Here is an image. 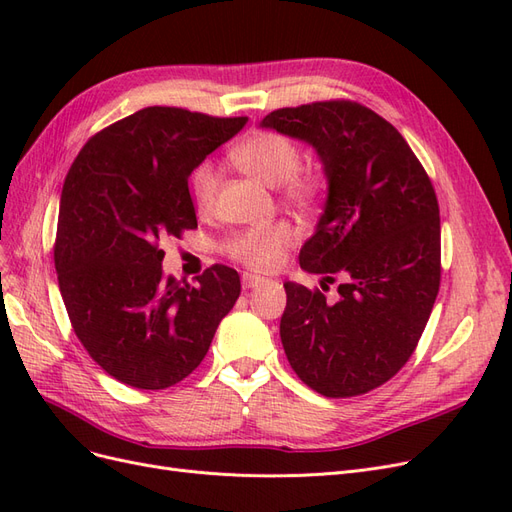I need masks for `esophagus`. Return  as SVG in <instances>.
I'll list each match as a JSON object with an SVG mask.
<instances>
[{
    "mask_svg": "<svg viewBox=\"0 0 512 512\" xmlns=\"http://www.w3.org/2000/svg\"><path fill=\"white\" fill-rule=\"evenodd\" d=\"M241 282H243V288H245V290H250V288L260 286L265 280H262V277H258V275H252V273H243Z\"/></svg>",
    "mask_w": 512,
    "mask_h": 512,
    "instance_id": "esophagus-1",
    "label": "esophagus"
}]
</instances>
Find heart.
Wrapping results in <instances>:
<instances>
[{"instance_id": "b5f03b06", "label": "heart", "mask_w": 512, "mask_h": 512, "mask_svg": "<svg viewBox=\"0 0 512 512\" xmlns=\"http://www.w3.org/2000/svg\"><path fill=\"white\" fill-rule=\"evenodd\" d=\"M230 160L241 173L277 188L288 205L297 209H312L322 194V179L312 170L301 168V151L292 138L262 130L254 132L230 151ZM218 173L213 164L203 162L194 168L190 188L200 211H209L218 198ZM294 241V230L286 222L262 228H247L235 232L226 243L224 252L230 260L252 271H271L282 260Z\"/></svg>"}]
</instances>
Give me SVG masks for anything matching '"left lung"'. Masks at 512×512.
<instances>
[{"mask_svg": "<svg viewBox=\"0 0 512 512\" xmlns=\"http://www.w3.org/2000/svg\"><path fill=\"white\" fill-rule=\"evenodd\" d=\"M312 145L329 181L301 269L339 299L286 282L288 363L324 397H356L408 363L440 290V207L423 164L389 121L350 100L277 108L260 123ZM322 282V290H324Z\"/></svg>", "mask_w": 512, "mask_h": 512, "instance_id": "obj_1", "label": "left lung"}]
</instances>
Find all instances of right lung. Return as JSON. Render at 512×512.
Returning a JSON list of instances; mask_svg holds the SVG:
<instances>
[{
	"instance_id": "add662e5",
	"label": "right lung",
	"mask_w": 512,
	"mask_h": 512,
	"mask_svg": "<svg viewBox=\"0 0 512 512\" xmlns=\"http://www.w3.org/2000/svg\"><path fill=\"white\" fill-rule=\"evenodd\" d=\"M247 117L147 106L100 130L59 200L55 269L76 337L108 376L143 391L188 378L239 299V273L164 277L160 241L196 228L192 170Z\"/></svg>"
}]
</instances>
